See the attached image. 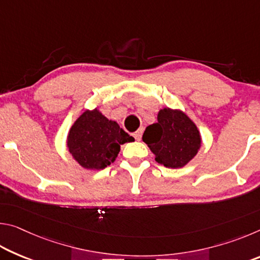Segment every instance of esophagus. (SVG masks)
Returning <instances> with one entry per match:
<instances>
[{
  "label": "esophagus",
  "instance_id": "esophagus-1",
  "mask_svg": "<svg viewBox=\"0 0 260 260\" xmlns=\"http://www.w3.org/2000/svg\"><path fill=\"white\" fill-rule=\"evenodd\" d=\"M142 133H143V129L142 128H139L138 131L135 132V133L133 134V136H134L136 141H140L141 140V138H142Z\"/></svg>",
  "mask_w": 260,
  "mask_h": 260
}]
</instances>
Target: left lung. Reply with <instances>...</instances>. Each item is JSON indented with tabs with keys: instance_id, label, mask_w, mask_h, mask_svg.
<instances>
[{
	"instance_id": "left-lung-1",
	"label": "left lung",
	"mask_w": 260,
	"mask_h": 260,
	"mask_svg": "<svg viewBox=\"0 0 260 260\" xmlns=\"http://www.w3.org/2000/svg\"><path fill=\"white\" fill-rule=\"evenodd\" d=\"M156 124L149 125L142 140L155 155L156 161L171 169L187 165L201 148L197 126L180 110H159Z\"/></svg>"
}]
</instances>
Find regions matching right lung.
<instances>
[{
    "mask_svg": "<svg viewBox=\"0 0 260 260\" xmlns=\"http://www.w3.org/2000/svg\"><path fill=\"white\" fill-rule=\"evenodd\" d=\"M133 140L116 121L94 109L86 110L72 125L68 148L83 169L103 170L116 160L121 144Z\"/></svg>",
    "mask_w": 260,
    "mask_h": 260,
    "instance_id": "add662e5",
    "label": "right lung"
}]
</instances>
